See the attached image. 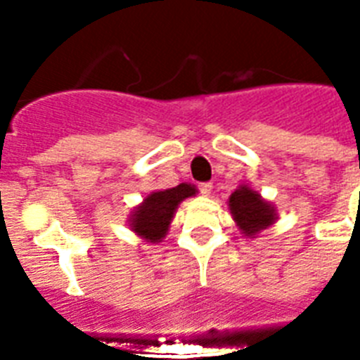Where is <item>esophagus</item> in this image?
Listing matches in <instances>:
<instances>
[{"instance_id":"34e87169","label":"esophagus","mask_w":360,"mask_h":360,"mask_svg":"<svg viewBox=\"0 0 360 360\" xmlns=\"http://www.w3.org/2000/svg\"><path fill=\"white\" fill-rule=\"evenodd\" d=\"M200 193H202L203 196H209L212 193V184L211 182H203L200 184Z\"/></svg>"}]
</instances>
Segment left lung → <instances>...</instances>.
<instances>
[{
  "mask_svg": "<svg viewBox=\"0 0 360 360\" xmlns=\"http://www.w3.org/2000/svg\"><path fill=\"white\" fill-rule=\"evenodd\" d=\"M229 209L241 234L249 238H256V234L270 227L278 218L274 205L263 200L262 195L249 186H240L232 193Z\"/></svg>",
  "mask_w": 360,
  "mask_h": 360,
  "instance_id": "1",
  "label": "left lung"
}]
</instances>
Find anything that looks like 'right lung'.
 Wrapping results in <instances>:
<instances>
[{
    "mask_svg": "<svg viewBox=\"0 0 360 360\" xmlns=\"http://www.w3.org/2000/svg\"><path fill=\"white\" fill-rule=\"evenodd\" d=\"M196 195V187L191 184H180L176 187L164 191H155L146 196L139 207L133 209L129 216V227L142 240L149 243H158L165 238L171 219L176 212L180 202Z\"/></svg>",
    "mask_w": 360,
    "mask_h": 360,
    "instance_id": "obj_1",
    "label": "right lung"
}]
</instances>
